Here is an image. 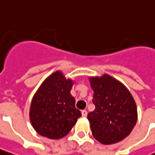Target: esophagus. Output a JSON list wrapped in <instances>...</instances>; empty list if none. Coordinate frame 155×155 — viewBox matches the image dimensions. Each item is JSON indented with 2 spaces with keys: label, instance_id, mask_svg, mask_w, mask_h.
Masks as SVG:
<instances>
[{
  "label": "esophagus",
  "instance_id": "obj_1",
  "mask_svg": "<svg viewBox=\"0 0 155 155\" xmlns=\"http://www.w3.org/2000/svg\"><path fill=\"white\" fill-rule=\"evenodd\" d=\"M81 114H82V117H87V111L86 110H83L82 111H81Z\"/></svg>",
  "mask_w": 155,
  "mask_h": 155
}]
</instances>
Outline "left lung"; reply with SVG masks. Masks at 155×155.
<instances>
[{"label":"left lung","mask_w":155,"mask_h":155,"mask_svg":"<svg viewBox=\"0 0 155 155\" xmlns=\"http://www.w3.org/2000/svg\"><path fill=\"white\" fill-rule=\"evenodd\" d=\"M94 90V111L87 119L94 137L102 144H113L128 136L137 121V108L133 96L124 84L105 74L90 77Z\"/></svg>","instance_id":"8db88e82"}]
</instances>
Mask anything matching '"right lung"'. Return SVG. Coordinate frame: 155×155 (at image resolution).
I'll return each instance as SVG.
<instances>
[{"label": "right lung", "mask_w": 155, "mask_h": 155, "mask_svg": "<svg viewBox=\"0 0 155 155\" xmlns=\"http://www.w3.org/2000/svg\"><path fill=\"white\" fill-rule=\"evenodd\" d=\"M74 81L56 71L45 80L34 94L30 121L40 136L60 139L67 136L81 116L70 94Z\"/></svg>", "instance_id": "1"}]
</instances>
